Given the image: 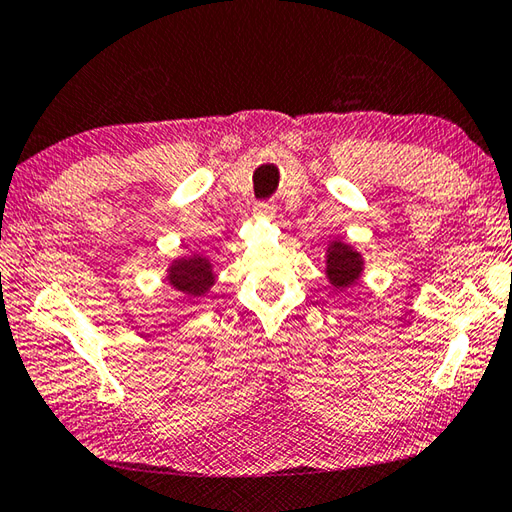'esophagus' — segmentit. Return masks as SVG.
Listing matches in <instances>:
<instances>
[{"mask_svg":"<svg viewBox=\"0 0 512 512\" xmlns=\"http://www.w3.org/2000/svg\"><path fill=\"white\" fill-rule=\"evenodd\" d=\"M255 210H257V215H262V217H266V219H273L275 213H277V208H275L273 202H259V204L255 206Z\"/></svg>","mask_w":512,"mask_h":512,"instance_id":"obj_1","label":"esophagus"}]
</instances>
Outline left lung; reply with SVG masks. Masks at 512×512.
<instances>
[{
  "instance_id": "8db88e82",
  "label": "left lung",
  "mask_w": 512,
  "mask_h": 512,
  "mask_svg": "<svg viewBox=\"0 0 512 512\" xmlns=\"http://www.w3.org/2000/svg\"><path fill=\"white\" fill-rule=\"evenodd\" d=\"M364 270V259L353 246L333 242L326 250V275L335 290H346L357 284Z\"/></svg>"
}]
</instances>
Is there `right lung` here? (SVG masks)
I'll return each mask as SVG.
<instances>
[{
    "label": "right lung",
    "instance_id": "add662e5",
    "mask_svg": "<svg viewBox=\"0 0 512 512\" xmlns=\"http://www.w3.org/2000/svg\"><path fill=\"white\" fill-rule=\"evenodd\" d=\"M168 284L188 297H202L215 284L213 266L204 255L177 259L168 268Z\"/></svg>",
    "mask_w": 512,
    "mask_h": 512
}]
</instances>
